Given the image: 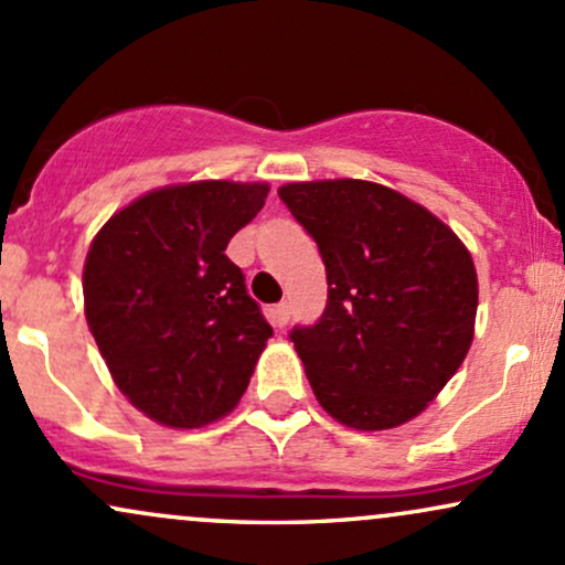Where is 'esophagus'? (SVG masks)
Listing matches in <instances>:
<instances>
[{"mask_svg":"<svg viewBox=\"0 0 565 565\" xmlns=\"http://www.w3.org/2000/svg\"><path fill=\"white\" fill-rule=\"evenodd\" d=\"M287 321H289V302H278L274 308V323L278 329H284L287 327Z\"/></svg>","mask_w":565,"mask_h":565,"instance_id":"34e87169","label":"esophagus"}]
</instances>
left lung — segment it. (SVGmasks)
<instances>
[{"label": "left lung", "instance_id": "obj_1", "mask_svg": "<svg viewBox=\"0 0 565 565\" xmlns=\"http://www.w3.org/2000/svg\"><path fill=\"white\" fill-rule=\"evenodd\" d=\"M278 196L327 265L321 319L289 332L316 398L355 430L408 423L470 350V252L425 206L380 183H289Z\"/></svg>", "mask_w": 565, "mask_h": 565}]
</instances>
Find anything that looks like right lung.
Here are the masks:
<instances>
[{
	"label": "right lung",
	"instance_id": "right-lung-1",
	"mask_svg": "<svg viewBox=\"0 0 565 565\" xmlns=\"http://www.w3.org/2000/svg\"><path fill=\"white\" fill-rule=\"evenodd\" d=\"M265 196V183L167 185L116 212L89 246V332L119 391L161 425L228 414L274 334L225 255Z\"/></svg>",
	"mask_w": 565,
	"mask_h": 565
}]
</instances>
